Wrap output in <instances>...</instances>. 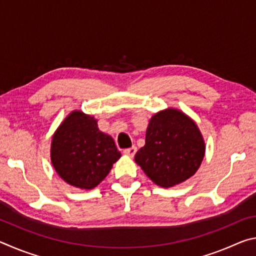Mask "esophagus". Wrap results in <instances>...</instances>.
Here are the masks:
<instances>
[{
    "label": "esophagus",
    "instance_id": "1",
    "mask_svg": "<svg viewBox=\"0 0 256 256\" xmlns=\"http://www.w3.org/2000/svg\"><path fill=\"white\" fill-rule=\"evenodd\" d=\"M136 146H131V148H128V149H124V154H126V156H128V157H133L134 154H136Z\"/></svg>",
    "mask_w": 256,
    "mask_h": 256
}]
</instances>
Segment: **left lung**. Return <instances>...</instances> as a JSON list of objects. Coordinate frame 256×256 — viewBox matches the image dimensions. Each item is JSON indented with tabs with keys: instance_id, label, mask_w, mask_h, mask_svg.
<instances>
[{
	"instance_id": "8db88e82",
	"label": "left lung",
	"mask_w": 256,
	"mask_h": 256,
	"mask_svg": "<svg viewBox=\"0 0 256 256\" xmlns=\"http://www.w3.org/2000/svg\"><path fill=\"white\" fill-rule=\"evenodd\" d=\"M204 152V140L194 120L168 108L151 118L146 144L134 160L154 183L172 188L196 174Z\"/></svg>"
}]
</instances>
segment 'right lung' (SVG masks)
Masks as SVG:
<instances>
[{"mask_svg":"<svg viewBox=\"0 0 256 256\" xmlns=\"http://www.w3.org/2000/svg\"><path fill=\"white\" fill-rule=\"evenodd\" d=\"M120 152L112 138L99 131L97 120L73 110L54 133L50 160L60 178L82 190H92L110 172Z\"/></svg>","mask_w":256,"mask_h":256,"instance_id":"add662e5","label":"right lung"}]
</instances>
